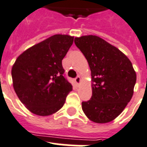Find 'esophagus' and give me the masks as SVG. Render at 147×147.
Returning a JSON list of instances; mask_svg holds the SVG:
<instances>
[{"label": "esophagus", "mask_w": 147, "mask_h": 147, "mask_svg": "<svg viewBox=\"0 0 147 147\" xmlns=\"http://www.w3.org/2000/svg\"><path fill=\"white\" fill-rule=\"evenodd\" d=\"M75 81H76V84H79L81 83V77L80 76H77V77L75 78Z\"/></svg>", "instance_id": "esophagus-1"}]
</instances>
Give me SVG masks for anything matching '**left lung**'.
Returning a JSON list of instances; mask_svg holds the SVG:
<instances>
[{"label":"left lung","instance_id":"1","mask_svg":"<svg viewBox=\"0 0 147 147\" xmlns=\"http://www.w3.org/2000/svg\"><path fill=\"white\" fill-rule=\"evenodd\" d=\"M75 44L91 71L92 96L82 102V110L96 123L113 121L133 96L137 76L131 62L117 47L96 35L76 38Z\"/></svg>","mask_w":147,"mask_h":147}]
</instances>
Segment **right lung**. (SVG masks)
<instances>
[{
	"label": "right lung",
	"mask_w": 147,
	"mask_h": 147,
	"mask_svg": "<svg viewBox=\"0 0 147 147\" xmlns=\"http://www.w3.org/2000/svg\"><path fill=\"white\" fill-rule=\"evenodd\" d=\"M73 40L68 34H54L17 57L12 67L13 85L31 113L47 116L63 107L72 86L63 76L62 60Z\"/></svg>",
	"instance_id": "obj_1"
}]
</instances>
